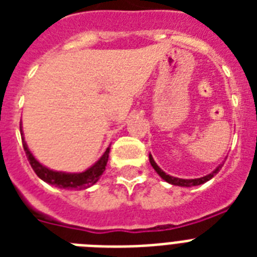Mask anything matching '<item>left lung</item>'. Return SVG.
I'll return each instance as SVG.
<instances>
[{
  "mask_svg": "<svg viewBox=\"0 0 257 257\" xmlns=\"http://www.w3.org/2000/svg\"><path fill=\"white\" fill-rule=\"evenodd\" d=\"M149 161H151V165L153 167V169L159 173V176H160L161 179L165 180L167 183L169 184H173V185H179V187H195V185H200V184H204L207 183L208 180H211L213 176L217 173V172L220 171V168H221V165H220L219 168H216L215 171L212 172V173H209V175L204 176V177H200V179H191V180H185V179H179V177H173V176H169L167 175L165 172L161 171L160 168H159V165L155 163V160H153V157L149 155Z\"/></svg>",
  "mask_w": 257,
  "mask_h": 257,
  "instance_id": "left-lung-1",
  "label": "left lung"
}]
</instances>
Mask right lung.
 Wrapping results in <instances>:
<instances>
[{
	"mask_svg": "<svg viewBox=\"0 0 257 257\" xmlns=\"http://www.w3.org/2000/svg\"><path fill=\"white\" fill-rule=\"evenodd\" d=\"M22 145H24V151L26 153L28 161L32 165L33 171L36 172V175L41 180H44L45 183L50 184V185H54V187L62 188V189H85V188L90 187L94 183H97L98 179H100V176L104 173L109 157L108 148L105 151V153L102 155L100 160L97 161L93 167L86 169L85 172H82V173H64V172L50 171L46 167L40 164L34 159L33 155L29 152L25 141H22Z\"/></svg>",
	"mask_w": 257,
	"mask_h": 257,
	"instance_id": "1",
	"label": "right lung"
}]
</instances>
